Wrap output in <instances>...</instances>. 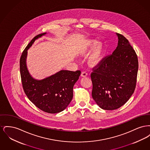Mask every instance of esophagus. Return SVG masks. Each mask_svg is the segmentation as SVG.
Masks as SVG:
<instances>
[{
  "label": "esophagus",
  "mask_w": 150,
  "mask_h": 150,
  "mask_svg": "<svg viewBox=\"0 0 150 150\" xmlns=\"http://www.w3.org/2000/svg\"><path fill=\"white\" fill-rule=\"evenodd\" d=\"M87 75H88V74H87L86 72H82L81 74V77H86V76H87Z\"/></svg>",
  "instance_id": "34e87169"
}]
</instances>
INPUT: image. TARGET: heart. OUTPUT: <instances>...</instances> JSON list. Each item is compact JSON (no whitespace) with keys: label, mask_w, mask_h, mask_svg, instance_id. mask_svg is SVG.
<instances>
[{"label":"heart","mask_w":150,"mask_h":150,"mask_svg":"<svg viewBox=\"0 0 150 150\" xmlns=\"http://www.w3.org/2000/svg\"><path fill=\"white\" fill-rule=\"evenodd\" d=\"M96 40L90 39L87 40L86 43L80 47L78 50V54L80 56H86L93 47L88 59V64L92 66L99 64L102 59L105 52V46L101 42H98L96 44Z\"/></svg>","instance_id":"obj_1"}]
</instances>
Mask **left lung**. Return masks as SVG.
Returning a JSON list of instances; mask_svg holds the SVG:
<instances>
[{
    "instance_id": "obj_1",
    "label": "left lung",
    "mask_w": 150,
    "mask_h": 150,
    "mask_svg": "<svg viewBox=\"0 0 150 150\" xmlns=\"http://www.w3.org/2000/svg\"><path fill=\"white\" fill-rule=\"evenodd\" d=\"M112 54L105 57L91 75L93 100L101 108L113 110L124 105L136 88L138 57L128 40L120 34Z\"/></svg>"
}]
</instances>
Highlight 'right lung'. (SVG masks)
<instances>
[{"instance_id": "add662e5", "label": "right lung", "mask_w": 150, "mask_h": 150, "mask_svg": "<svg viewBox=\"0 0 150 150\" xmlns=\"http://www.w3.org/2000/svg\"><path fill=\"white\" fill-rule=\"evenodd\" d=\"M44 33L35 36L22 52L20 61L22 84L30 101L44 112L56 114L64 111L73 97V87L81 71L61 70L42 80H36L30 74L27 65L28 50Z\"/></svg>"}]
</instances>
